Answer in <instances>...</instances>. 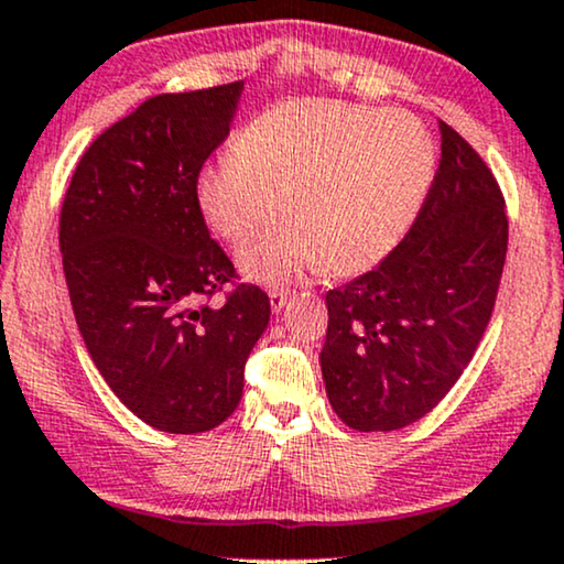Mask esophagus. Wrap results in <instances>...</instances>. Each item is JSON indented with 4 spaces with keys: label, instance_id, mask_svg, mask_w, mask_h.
I'll return each instance as SVG.
<instances>
[{
    "label": "esophagus",
    "instance_id": "1",
    "mask_svg": "<svg viewBox=\"0 0 564 564\" xmlns=\"http://www.w3.org/2000/svg\"><path fill=\"white\" fill-rule=\"evenodd\" d=\"M270 310H273L275 314L278 312H283V306H286L289 304V296H291V291H270Z\"/></svg>",
    "mask_w": 564,
    "mask_h": 564
}]
</instances>
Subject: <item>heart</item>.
<instances>
[{"label": "heart", "instance_id": "1", "mask_svg": "<svg viewBox=\"0 0 564 564\" xmlns=\"http://www.w3.org/2000/svg\"><path fill=\"white\" fill-rule=\"evenodd\" d=\"M435 170L427 131L402 110L333 100L270 105L195 175V206L239 242L275 206L283 216L239 247L245 278L289 283L327 262L335 273L377 265L420 214Z\"/></svg>", "mask_w": 564, "mask_h": 564}]
</instances>
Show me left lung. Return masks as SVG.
Segmentation results:
<instances>
[{
	"mask_svg": "<svg viewBox=\"0 0 564 564\" xmlns=\"http://www.w3.org/2000/svg\"><path fill=\"white\" fill-rule=\"evenodd\" d=\"M508 250L500 187L441 120V164L408 235L377 268L327 291L322 379L360 433L417 423L475 356Z\"/></svg>",
	"mask_w": 564,
	"mask_h": 564,
	"instance_id": "8db88e82",
	"label": "left lung"
}]
</instances>
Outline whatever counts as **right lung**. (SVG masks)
<instances>
[{
  "instance_id": "add662e5",
  "label": "right lung",
  "mask_w": 564,
  "mask_h": 564,
  "mask_svg": "<svg viewBox=\"0 0 564 564\" xmlns=\"http://www.w3.org/2000/svg\"><path fill=\"white\" fill-rule=\"evenodd\" d=\"M245 82L156 95L100 133L74 170L58 224L74 317L97 371L139 420L206 433L242 400L245 360L270 302L195 206V175L227 139Z\"/></svg>"
}]
</instances>
